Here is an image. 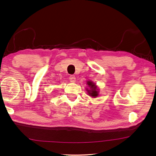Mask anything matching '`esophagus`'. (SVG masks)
I'll list each match as a JSON object with an SVG mask.
<instances>
[{
	"label": "esophagus",
	"instance_id": "1",
	"mask_svg": "<svg viewBox=\"0 0 156 156\" xmlns=\"http://www.w3.org/2000/svg\"><path fill=\"white\" fill-rule=\"evenodd\" d=\"M69 80H70L71 83H75V82H76L75 76H69Z\"/></svg>",
	"mask_w": 156,
	"mask_h": 156
}]
</instances>
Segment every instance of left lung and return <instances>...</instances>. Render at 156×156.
Wrapping results in <instances>:
<instances>
[{"label":"left lung","mask_w":156,"mask_h":156,"mask_svg":"<svg viewBox=\"0 0 156 156\" xmlns=\"http://www.w3.org/2000/svg\"><path fill=\"white\" fill-rule=\"evenodd\" d=\"M87 84H88L89 89H87V91L88 92L89 95L93 98H96L98 96V89H97V86L92 81H87Z\"/></svg>","instance_id":"1"}]
</instances>
